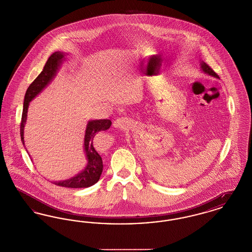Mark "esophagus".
Returning a JSON list of instances; mask_svg holds the SVG:
<instances>
[{
  "instance_id": "34e87169",
  "label": "esophagus",
  "mask_w": 252,
  "mask_h": 252,
  "mask_svg": "<svg viewBox=\"0 0 252 252\" xmlns=\"http://www.w3.org/2000/svg\"><path fill=\"white\" fill-rule=\"evenodd\" d=\"M130 125V121L127 118H118L113 122V126L115 128H121V129H126V127H128Z\"/></svg>"
}]
</instances>
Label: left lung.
I'll use <instances>...</instances> for the list:
<instances>
[{
  "mask_svg": "<svg viewBox=\"0 0 252 252\" xmlns=\"http://www.w3.org/2000/svg\"><path fill=\"white\" fill-rule=\"evenodd\" d=\"M200 69H201V71L205 72L206 74H209V75L214 76V77H216V78H219V76L216 74L215 71H213V69H212L209 65H207L203 61L200 62Z\"/></svg>",
  "mask_w": 252,
  "mask_h": 252,
  "instance_id": "obj_1",
  "label": "left lung"
}]
</instances>
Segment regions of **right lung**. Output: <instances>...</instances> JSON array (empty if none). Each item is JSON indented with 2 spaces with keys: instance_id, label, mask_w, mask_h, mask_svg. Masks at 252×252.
Instances as JSON below:
<instances>
[{
  "instance_id": "add662e5",
  "label": "right lung",
  "mask_w": 252,
  "mask_h": 252,
  "mask_svg": "<svg viewBox=\"0 0 252 252\" xmlns=\"http://www.w3.org/2000/svg\"><path fill=\"white\" fill-rule=\"evenodd\" d=\"M67 54L63 52H55L50 56L42 72L38 74L36 79L28 87L24 96V109L21 123V138L24 145V126L27 119V112L29 103L38 95L51 81L55 78L60 69V66L65 61ZM111 126V121L108 119L90 120L87 124L84 136V152L87 158V165L84 170L75 175L71 179L52 181L54 184L67 187V188H87L91 187L99 180L103 172L102 158L98 154L93 144L96 133L107 130ZM30 156V155H29Z\"/></svg>"
}]
</instances>
